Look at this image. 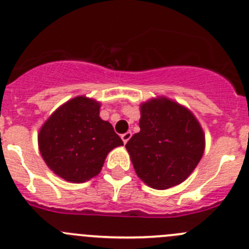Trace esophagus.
Segmentation results:
<instances>
[{
    "instance_id": "1",
    "label": "esophagus",
    "mask_w": 249,
    "mask_h": 249,
    "mask_svg": "<svg viewBox=\"0 0 249 249\" xmlns=\"http://www.w3.org/2000/svg\"><path fill=\"white\" fill-rule=\"evenodd\" d=\"M131 136H132L131 131H127V132H125V134H123V135H122L123 142H124V143H126V142L129 141L130 139H131Z\"/></svg>"
}]
</instances>
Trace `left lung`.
<instances>
[{
	"instance_id": "left-lung-1",
	"label": "left lung",
	"mask_w": 249,
	"mask_h": 249,
	"mask_svg": "<svg viewBox=\"0 0 249 249\" xmlns=\"http://www.w3.org/2000/svg\"><path fill=\"white\" fill-rule=\"evenodd\" d=\"M140 132L125 144L143 182L165 190L189 178L202 158L204 134L190 110L168 98L141 106Z\"/></svg>"
}]
</instances>
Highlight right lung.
Segmentation results:
<instances>
[{"instance_id": "add662e5", "label": "right lung", "mask_w": 249, "mask_h": 249, "mask_svg": "<svg viewBox=\"0 0 249 249\" xmlns=\"http://www.w3.org/2000/svg\"><path fill=\"white\" fill-rule=\"evenodd\" d=\"M123 141L100 118V103L84 96L58 108L38 132V148L48 168L71 182L98 175L108 152Z\"/></svg>"}]
</instances>
